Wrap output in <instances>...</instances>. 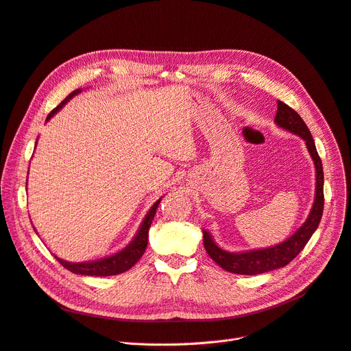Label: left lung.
Masks as SVG:
<instances>
[{"label": "left lung", "mask_w": 351, "mask_h": 351, "mask_svg": "<svg viewBox=\"0 0 351 351\" xmlns=\"http://www.w3.org/2000/svg\"><path fill=\"white\" fill-rule=\"evenodd\" d=\"M277 106L278 109L276 116V123L280 128L291 132L300 136L301 139H304L308 149V154L311 155V159L315 166V199L306 222H304L291 237L285 239L284 242L278 243L276 247L243 251V252H228L217 245L209 232H206L205 230L202 231L204 245L212 260L225 271L241 274V276H255V274L268 272L272 269L285 267L288 263H291L294 258L302 251V248L307 245V242L310 241L311 235L315 232L318 223L323 217L324 173H323L322 159H319L317 154L313 136L307 125L304 123V120L300 117V114L294 109H291L289 106H287L284 101H280V100L277 101Z\"/></svg>", "instance_id": "obj_1"}]
</instances>
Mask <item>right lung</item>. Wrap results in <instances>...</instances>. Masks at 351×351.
Wrapping results in <instances>:
<instances>
[{
  "instance_id": "right-lung-1",
  "label": "right lung",
  "mask_w": 351,
  "mask_h": 351,
  "mask_svg": "<svg viewBox=\"0 0 351 351\" xmlns=\"http://www.w3.org/2000/svg\"><path fill=\"white\" fill-rule=\"evenodd\" d=\"M80 91H82V88L71 91V93L62 103H60L54 110H51V113L47 116V120H45V121H49L71 97H74L75 95H79ZM160 199H162V197H160ZM160 199H158L154 204V206L149 209V212L146 213V217H145L142 225L139 226L138 232H136L134 238L132 239V242L129 243L126 248L119 251L117 254L101 258V260H97V261H87V263H69V261L62 260V258L56 256L57 261L62 264L64 268L71 271L73 274H80V276L109 277V276H117V274H121V272L130 269L136 263L141 260L146 247H147L149 228L152 225V221H154V218H155V213H156V209L160 204Z\"/></svg>"
}]
</instances>
